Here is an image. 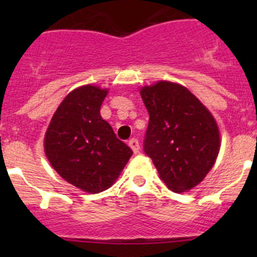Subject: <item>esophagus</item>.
<instances>
[{"label": "esophagus", "mask_w": 257, "mask_h": 257, "mask_svg": "<svg viewBox=\"0 0 257 257\" xmlns=\"http://www.w3.org/2000/svg\"><path fill=\"white\" fill-rule=\"evenodd\" d=\"M128 144H129V147L132 148V150H133L134 153H139V149H141V148H139V142H138V139H136V138H132L131 141L128 142Z\"/></svg>", "instance_id": "34e87169"}]
</instances>
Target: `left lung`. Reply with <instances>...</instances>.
I'll return each mask as SVG.
<instances>
[{"instance_id": "1", "label": "left lung", "mask_w": 257, "mask_h": 257, "mask_svg": "<svg viewBox=\"0 0 257 257\" xmlns=\"http://www.w3.org/2000/svg\"><path fill=\"white\" fill-rule=\"evenodd\" d=\"M142 99L149 113L144 152L159 177L174 193L198 185L220 150V133L205 105L183 85L160 80L143 87Z\"/></svg>"}]
</instances>
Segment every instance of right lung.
Returning <instances> with one entry per match:
<instances>
[{"label": "right lung", "mask_w": 257, "mask_h": 257, "mask_svg": "<svg viewBox=\"0 0 257 257\" xmlns=\"http://www.w3.org/2000/svg\"><path fill=\"white\" fill-rule=\"evenodd\" d=\"M108 89L83 85L57 108L45 137V152L66 181L90 194L113 185L133 152L100 116Z\"/></svg>", "instance_id": "obj_1"}]
</instances>
